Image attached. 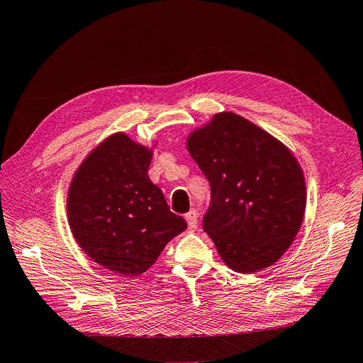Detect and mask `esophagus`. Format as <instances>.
Instances as JSON below:
<instances>
[{
    "label": "esophagus",
    "instance_id": "34e87169",
    "mask_svg": "<svg viewBox=\"0 0 363 363\" xmlns=\"http://www.w3.org/2000/svg\"><path fill=\"white\" fill-rule=\"evenodd\" d=\"M184 218H186V221H188L189 228H195L196 224H199V213H196L195 208H192V211H189L188 213H186Z\"/></svg>",
    "mask_w": 363,
    "mask_h": 363
}]
</instances>
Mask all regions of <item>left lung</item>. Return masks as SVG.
<instances>
[{
    "mask_svg": "<svg viewBox=\"0 0 363 363\" xmlns=\"http://www.w3.org/2000/svg\"><path fill=\"white\" fill-rule=\"evenodd\" d=\"M188 148L211 184L203 228L219 256L242 274L277 262L306 208L304 177L289 150L227 112L191 135Z\"/></svg>",
    "mask_w": 363,
    "mask_h": 363,
    "instance_id": "8db88e82",
    "label": "left lung"
}]
</instances>
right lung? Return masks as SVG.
Listing matches in <instances>:
<instances>
[{"instance_id":"right-lung-1","label":"right lung","mask_w":363,"mask_h":363,"mask_svg":"<svg viewBox=\"0 0 363 363\" xmlns=\"http://www.w3.org/2000/svg\"><path fill=\"white\" fill-rule=\"evenodd\" d=\"M151 151L124 133L106 139L83 162L68 194L72 235L101 267L138 276L186 230L148 177Z\"/></svg>"}]
</instances>
